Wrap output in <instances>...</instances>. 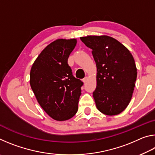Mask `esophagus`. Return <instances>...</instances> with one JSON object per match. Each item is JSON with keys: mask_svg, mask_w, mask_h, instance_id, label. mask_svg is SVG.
Wrapping results in <instances>:
<instances>
[{"mask_svg": "<svg viewBox=\"0 0 155 155\" xmlns=\"http://www.w3.org/2000/svg\"><path fill=\"white\" fill-rule=\"evenodd\" d=\"M87 79H88V77H85V78H83V81L84 83H85V82H87Z\"/></svg>", "mask_w": 155, "mask_h": 155, "instance_id": "1", "label": "esophagus"}]
</instances>
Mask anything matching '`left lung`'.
<instances>
[{
  "label": "left lung",
  "instance_id": "1",
  "mask_svg": "<svg viewBox=\"0 0 155 155\" xmlns=\"http://www.w3.org/2000/svg\"><path fill=\"white\" fill-rule=\"evenodd\" d=\"M81 40L92 50L96 61V88L93 97L98 111L115 115L127 108L137 79L132 54L115 39L107 35H87Z\"/></svg>",
  "mask_w": 155,
  "mask_h": 155
}]
</instances>
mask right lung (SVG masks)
I'll list each match as a JSON object with an SVG mask.
<instances>
[{
  "instance_id": "right-lung-1",
  "label": "right lung",
  "mask_w": 155,
  "mask_h": 155,
  "mask_svg": "<svg viewBox=\"0 0 155 155\" xmlns=\"http://www.w3.org/2000/svg\"><path fill=\"white\" fill-rule=\"evenodd\" d=\"M77 39H57L37 57L30 72V85L41 108L52 119L65 121L78 111L83 82L68 64Z\"/></svg>"
}]
</instances>
